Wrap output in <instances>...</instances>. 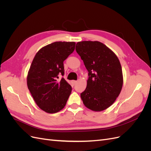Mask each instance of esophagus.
<instances>
[{"label":"esophagus","instance_id":"obj_1","mask_svg":"<svg viewBox=\"0 0 151 151\" xmlns=\"http://www.w3.org/2000/svg\"><path fill=\"white\" fill-rule=\"evenodd\" d=\"M72 84H73V85H76V83H77V81H73L72 82Z\"/></svg>","mask_w":151,"mask_h":151}]
</instances>
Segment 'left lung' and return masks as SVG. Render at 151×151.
Segmentation results:
<instances>
[{"label": "left lung", "mask_w": 151, "mask_h": 151, "mask_svg": "<svg viewBox=\"0 0 151 151\" xmlns=\"http://www.w3.org/2000/svg\"><path fill=\"white\" fill-rule=\"evenodd\" d=\"M76 50L88 71L87 87L81 94L83 103L93 111L104 110L113 104L121 92L120 62L110 49L96 41L78 42Z\"/></svg>", "instance_id": "obj_1"}]
</instances>
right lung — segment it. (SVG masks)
I'll return each instance as SVG.
<instances>
[{
  "mask_svg": "<svg viewBox=\"0 0 151 151\" xmlns=\"http://www.w3.org/2000/svg\"><path fill=\"white\" fill-rule=\"evenodd\" d=\"M75 42H56L41 48L32 62L27 85L36 104L55 113L65 106L72 87L63 77V62L74 51Z\"/></svg>",
  "mask_w": 151,
  "mask_h": 151,
  "instance_id": "1",
  "label": "right lung"
}]
</instances>
